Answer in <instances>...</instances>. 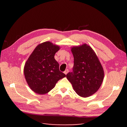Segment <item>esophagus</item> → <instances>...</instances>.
<instances>
[{
    "instance_id": "34e87169",
    "label": "esophagus",
    "mask_w": 127,
    "mask_h": 127,
    "mask_svg": "<svg viewBox=\"0 0 127 127\" xmlns=\"http://www.w3.org/2000/svg\"><path fill=\"white\" fill-rule=\"evenodd\" d=\"M69 72V70L68 69H66V70H65V71H64V73L65 74V75H66L67 74H68V72Z\"/></svg>"
}]
</instances>
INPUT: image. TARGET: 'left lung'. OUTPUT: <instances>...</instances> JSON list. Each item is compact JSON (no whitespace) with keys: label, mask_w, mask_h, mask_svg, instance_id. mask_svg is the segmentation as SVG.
<instances>
[{"label":"left lung","mask_w":127,"mask_h":127,"mask_svg":"<svg viewBox=\"0 0 127 127\" xmlns=\"http://www.w3.org/2000/svg\"><path fill=\"white\" fill-rule=\"evenodd\" d=\"M74 56L72 71L66 74L74 91L81 96L88 97L95 93L104 79V70L96 54L90 46L71 48Z\"/></svg>","instance_id":"obj_1"}]
</instances>
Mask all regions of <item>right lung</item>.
Wrapping results in <instances>:
<instances>
[{
    "mask_svg": "<svg viewBox=\"0 0 127 127\" xmlns=\"http://www.w3.org/2000/svg\"><path fill=\"white\" fill-rule=\"evenodd\" d=\"M59 50L58 46L45 42L37 46L26 62L24 74L29 87L34 92L47 93L59 80L66 76L59 71V64L54 58Z\"/></svg>",
    "mask_w": 127,
    "mask_h": 127,
    "instance_id": "add662e5",
    "label": "right lung"
}]
</instances>
